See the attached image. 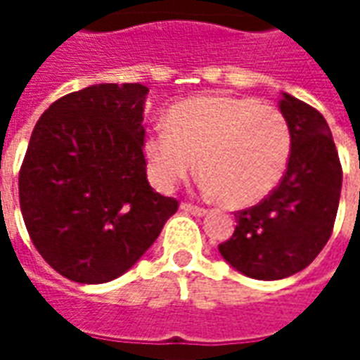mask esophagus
<instances>
[{"mask_svg": "<svg viewBox=\"0 0 360 360\" xmlns=\"http://www.w3.org/2000/svg\"><path fill=\"white\" fill-rule=\"evenodd\" d=\"M181 210L187 212V214H193V216H204L206 210L200 208V206H195V204H188V202H183L181 204Z\"/></svg>", "mask_w": 360, "mask_h": 360, "instance_id": "obj_1", "label": "esophagus"}]
</instances>
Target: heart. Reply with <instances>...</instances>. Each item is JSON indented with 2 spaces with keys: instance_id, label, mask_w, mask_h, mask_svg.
Returning a JSON list of instances; mask_svg holds the SVG:
<instances>
[{
  "instance_id": "obj_1",
  "label": "heart",
  "mask_w": 360,
  "mask_h": 360,
  "mask_svg": "<svg viewBox=\"0 0 360 360\" xmlns=\"http://www.w3.org/2000/svg\"><path fill=\"white\" fill-rule=\"evenodd\" d=\"M285 115L249 96H198L167 111V127L144 139L148 175L160 191H172L198 167L206 195L229 206L260 202L278 187L291 158Z\"/></svg>"
}]
</instances>
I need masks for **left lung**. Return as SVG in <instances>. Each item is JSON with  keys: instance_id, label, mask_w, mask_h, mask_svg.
<instances>
[{"instance_id": "obj_1", "label": "left lung", "mask_w": 360, "mask_h": 360, "mask_svg": "<svg viewBox=\"0 0 360 360\" xmlns=\"http://www.w3.org/2000/svg\"><path fill=\"white\" fill-rule=\"evenodd\" d=\"M279 110L291 129L285 175L268 198L235 214L233 235L218 249L252 279H283L304 270L330 239L340 206V156L322 113L283 92Z\"/></svg>"}]
</instances>
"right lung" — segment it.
<instances>
[{"label":"right lung","instance_id":"obj_1","mask_svg":"<svg viewBox=\"0 0 360 360\" xmlns=\"http://www.w3.org/2000/svg\"><path fill=\"white\" fill-rule=\"evenodd\" d=\"M139 82L92 84L38 119L19 173V200L36 250L77 283H105L156 241L177 200L146 179Z\"/></svg>","mask_w":360,"mask_h":360}]
</instances>
